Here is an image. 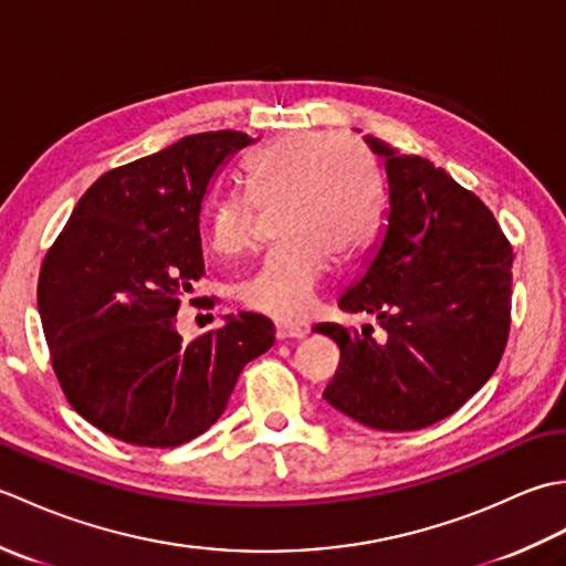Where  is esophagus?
<instances>
[{"instance_id":"obj_1","label":"esophagus","mask_w":566,"mask_h":566,"mask_svg":"<svg viewBox=\"0 0 566 566\" xmlns=\"http://www.w3.org/2000/svg\"><path fill=\"white\" fill-rule=\"evenodd\" d=\"M274 335L280 340H298L306 335L304 326H296V323H286V321H276L274 323Z\"/></svg>"}]
</instances>
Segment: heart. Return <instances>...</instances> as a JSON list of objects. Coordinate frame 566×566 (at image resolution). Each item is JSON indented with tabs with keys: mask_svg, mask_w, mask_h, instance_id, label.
Wrapping results in <instances>:
<instances>
[{
	"mask_svg": "<svg viewBox=\"0 0 566 566\" xmlns=\"http://www.w3.org/2000/svg\"><path fill=\"white\" fill-rule=\"evenodd\" d=\"M243 185L264 213H276V243L238 286L243 302L280 318H302L314 306L331 255L347 260L365 245L377 209V172L347 138L290 134L245 165ZM258 209L245 197H223L211 211L209 238L221 255L252 245Z\"/></svg>",
	"mask_w": 566,
	"mask_h": 566,
	"instance_id": "b5f03b06",
	"label": "heart"
}]
</instances>
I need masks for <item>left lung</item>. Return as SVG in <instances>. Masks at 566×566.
I'll return each instance as SVG.
<instances>
[{
  "label": "left lung",
  "mask_w": 566,
  "mask_h": 566,
  "mask_svg": "<svg viewBox=\"0 0 566 566\" xmlns=\"http://www.w3.org/2000/svg\"><path fill=\"white\" fill-rule=\"evenodd\" d=\"M365 143L384 163L389 203L367 268L338 306L375 314L387 335L316 326L340 347L323 399L367 428L418 430L452 416L499 367L513 248L486 203L442 167Z\"/></svg>",
  "instance_id": "8db88e82"
}]
</instances>
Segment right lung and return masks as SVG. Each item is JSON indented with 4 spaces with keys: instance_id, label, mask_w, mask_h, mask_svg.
Here are the masks:
<instances>
[{
    "instance_id": "right-lung-1",
    "label": "right lung",
    "mask_w": 566,
    "mask_h": 566,
    "mask_svg": "<svg viewBox=\"0 0 566 566\" xmlns=\"http://www.w3.org/2000/svg\"><path fill=\"white\" fill-rule=\"evenodd\" d=\"M240 130L185 136L104 172L41 264L39 314L70 406L140 448H177L226 411L238 375L274 343L243 311L185 343L179 302L203 274L201 203ZM213 306V304H211Z\"/></svg>"
}]
</instances>
